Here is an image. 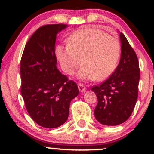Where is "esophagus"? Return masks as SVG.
<instances>
[{"mask_svg":"<svg viewBox=\"0 0 154 154\" xmlns=\"http://www.w3.org/2000/svg\"><path fill=\"white\" fill-rule=\"evenodd\" d=\"M78 89L79 92H85L86 91V88H85V86L82 84H80V83L78 84Z\"/></svg>","mask_w":154,"mask_h":154,"instance_id":"1","label":"esophagus"}]
</instances>
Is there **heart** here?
I'll use <instances>...</instances> for the list:
<instances>
[{
	"label": "heart",
	"mask_w": 154,
	"mask_h": 154,
	"mask_svg": "<svg viewBox=\"0 0 154 154\" xmlns=\"http://www.w3.org/2000/svg\"><path fill=\"white\" fill-rule=\"evenodd\" d=\"M61 68L69 75H74L81 64L79 78L102 80L114 72L120 56V44L114 37L96 28H84L69 38V45L56 49Z\"/></svg>",
	"instance_id": "obj_1"
}]
</instances>
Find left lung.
Masks as SVG:
<instances>
[{
    "label": "left lung",
    "mask_w": 154,
    "mask_h": 154,
    "mask_svg": "<svg viewBox=\"0 0 154 154\" xmlns=\"http://www.w3.org/2000/svg\"><path fill=\"white\" fill-rule=\"evenodd\" d=\"M121 58L116 70L105 82L91 90L98 98L95 117L104 125L125 122L135 108L138 95L139 63L135 51L120 32Z\"/></svg>",
    "instance_id": "obj_1"
}]
</instances>
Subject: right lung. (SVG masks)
I'll return each instance as SVG.
<instances>
[{
    "label": "right lung",
    "instance_id": "add662e5",
    "mask_svg": "<svg viewBox=\"0 0 154 154\" xmlns=\"http://www.w3.org/2000/svg\"><path fill=\"white\" fill-rule=\"evenodd\" d=\"M66 26H40L26 43L21 59V93L26 111L45 128H56L66 122L70 102L79 94L77 84L56 67V35Z\"/></svg>",
    "mask_w": 154,
    "mask_h": 154
}]
</instances>
